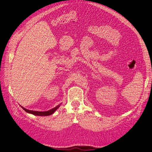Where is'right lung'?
Returning a JSON list of instances; mask_svg holds the SVG:
<instances>
[{"label":"right lung","instance_id":"add662e5","mask_svg":"<svg viewBox=\"0 0 152 152\" xmlns=\"http://www.w3.org/2000/svg\"><path fill=\"white\" fill-rule=\"evenodd\" d=\"M61 104H59L58 105L57 107L53 108V109L48 110V111H45V112H39V111H33V110H27L26 108H25L24 107H22V108L23 109L25 112H26L27 113H31V114H33L34 115H38V116H48V115H52L54 113V112L56 111V110L59 107V106Z\"/></svg>","mask_w":152,"mask_h":152}]
</instances>
